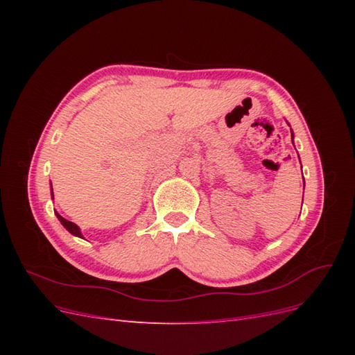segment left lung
Masks as SVG:
<instances>
[{
	"mask_svg": "<svg viewBox=\"0 0 355 355\" xmlns=\"http://www.w3.org/2000/svg\"><path fill=\"white\" fill-rule=\"evenodd\" d=\"M292 136H293V132H292Z\"/></svg>",
	"mask_w": 355,
	"mask_h": 355,
	"instance_id": "obj_1",
	"label": "left lung"
}]
</instances>
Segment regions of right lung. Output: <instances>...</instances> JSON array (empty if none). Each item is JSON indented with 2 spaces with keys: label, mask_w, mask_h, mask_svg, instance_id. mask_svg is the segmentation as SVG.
I'll list each match as a JSON object with an SVG mask.
<instances>
[{
  "label": "right lung",
  "mask_w": 355,
  "mask_h": 355,
  "mask_svg": "<svg viewBox=\"0 0 355 355\" xmlns=\"http://www.w3.org/2000/svg\"><path fill=\"white\" fill-rule=\"evenodd\" d=\"M51 197H53V189H51ZM56 213V216H58V219L60 220V223L63 225V227H65L72 235H75V237H80V239H84L83 237V234H81V231H80V228H78V225H75L73 222H71V220H67L65 218H62L60 214L58 213V211H55Z\"/></svg>",
  "instance_id": "obj_1"
}]
</instances>
